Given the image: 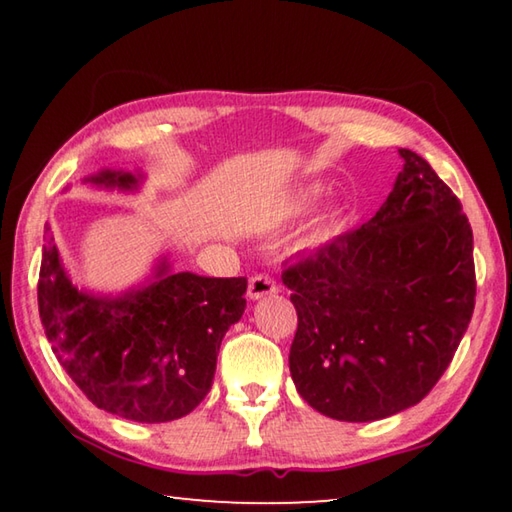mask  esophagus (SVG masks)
<instances>
[{
  "label": "esophagus",
  "instance_id": "obj_1",
  "mask_svg": "<svg viewBox=\"0 0 512 512\" xmlns=\"http://www.w3.org/2000/svg\"><path fill=\"white\" fill-rule=\"evenodd\" d=\"M277 291V284L271 275L266 273H259L253 275L248 280V298L250 300H259V298H266V296H273Z\"/></svg>",
  "mask_w": 512,
  "mask_h": 512
}]
</instances>
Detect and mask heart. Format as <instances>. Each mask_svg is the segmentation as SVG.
I'll return each mask as SVG.
<instances>
[{"label":"heart","mask_w":512,"mask_h":512,"mask_svg":"<svg viewBox=\"0 0 512 512\" xmlns=\"http://www.w3.org/2000/svg\"><path fill=\"white\" fill-rule=\"evenodd\" d=\"M316 194H318V189H311V192L305 196V201H302V207L314 201ZM334 235H336V221L327 219V221L320 223L314 232H311L309 241H311V244H325V241H329Z\"/></svg>","instance_id":"b5f03b06"}]
</instances>
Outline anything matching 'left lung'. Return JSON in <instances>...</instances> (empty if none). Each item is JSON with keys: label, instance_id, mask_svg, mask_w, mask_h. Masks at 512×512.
I'll return each instance as SVG.
<instances>
[{"label": "left lung", "instance_id": "8db88e82", "mask_svg": "<svg viewBox=\"0 0 512 512\" xmlns=\"http://www.w3.org/2000/svg\"><path fill=\"white\" fill-rule=\"evenodd\" d=\"M377 214L284 262L298 329L293 384L311 409L372 422L427 397L452 363L476 296L472 228L418 153Z\"/></svg>", "mask_w": 512, "mask_h": 512}]
</instances>
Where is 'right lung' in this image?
<instances>
[{"label": "right lung", "mask_w": 512, "mask_h": 512, "mask_svg": "<svg viewBox=\"0 0 512 512\" xmlns=\"http://www.w3.org/2000/svg\"><path fill=\"white\" fill-rule=\"evenodd\" d=\"M99 185L131 189V173L101 171ZM246 277L169 273L121 298L72 287L45 232L38 309L60 366L99 409L133 422H169L210 393L216 354L246 309Z\"/></svg>", "instance_id": "add662e5"}]
</instances>
